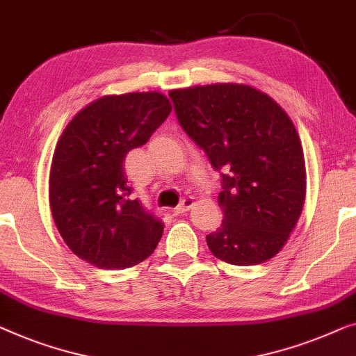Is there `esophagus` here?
Returning a JSON list of instances; mask_svg holds the SVG:
<instances>
[{"instance_id": "1", "label": "esophagus", "mask_w": 356, "mask_h": 356, "mask_svg": "<svg viewBox=\"0 0 356 356\" xmlns=\"http://www.w3.org/2000/svg\"><path fill=\"white\" fill-rule=\"evenodd\" d=\"M193 204H194V199L193 197H184L181 202L178 204V207L175 209V213L177 215H179V213H184V212H188V210L193 207Z\"/></svg>"}]
</instances>
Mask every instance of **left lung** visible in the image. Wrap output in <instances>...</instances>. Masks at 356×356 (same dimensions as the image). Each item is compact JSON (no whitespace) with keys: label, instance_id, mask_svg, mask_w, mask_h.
<instances>
[{"label":"left lung","instance_id":"left-lung-1","mask_svg":"<svg viewBox=\"0 0 356 356\" xmlns=\"http://www.w3.org/2000/svg\"><path fill=\"white\" fill-rule=\"evenodd\" d=\"M168 96L179 125L221 175L223 221L207 236L210 252L239 266L273 259L296 228L307 191L289 115L249 85L193 86Z\"/></svg>","mask_w":356,"mask_h":356}]
</instances>
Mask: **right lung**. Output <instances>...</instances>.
Segmentation results:
<instances>
[{
	"mask_svg": "<svg viewBox=\"0 0 356 356\" xmlns=\"http://www.w3.org/2000/svg\"><path fill=\"white\" fill-rule=\"evenodd\" d=\"M161 92L104 96L72 118L56 146L49 205L69 249L102 270H123L156 250L163 223L131 197L125 162L165 122Z\"/></svg>",
	"mask_w": 356,
	"mask_h": 356,
	"instance_id": "right-lung-1",
	"label": "right lung"
}]
</instances>
